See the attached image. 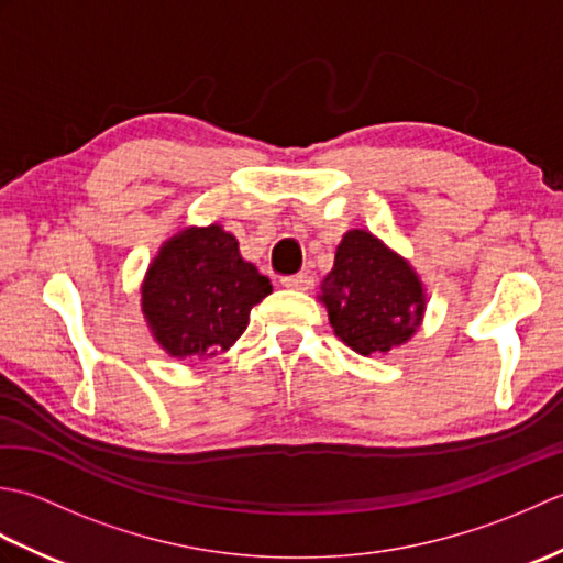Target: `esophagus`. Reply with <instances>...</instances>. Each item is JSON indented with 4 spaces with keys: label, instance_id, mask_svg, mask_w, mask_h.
Listing matches in <instances>:
<instances>
[{
    "label": "esophagus",
    "instance_id": "1",
    "mask_svg": "<svg viewBox=\"0 0 563 563\" xmlns=\"http://www.w3.org/2000/svg\"><path fill=\"white\" fill-rule=\"evenodd\" d=\"M283 288L288 290H300V292H307L309 285H312V280H309L307 273H297V275H288V278H283Z\"/></svg>",
    "mask_w": 563,
    "mask_h": 563
}]
</instances>
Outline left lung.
<instances>
[{"mask_svg":"<svg viewBox=\"0 0 563 563\" xmlns=\"http://www.w3.org/2000/svg\"><path fill=\"white\" fill-rule=\"evenodd\" d=\"M317 297L333 333L365 357L411 341L426 314V288L416 268L369 230L343 234Z\"/></svg>","mask_w":563,"mask_h":563,"instance_id":"left-lung-1","label":"left lung"}]
</instances>
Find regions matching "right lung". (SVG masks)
Returning a JSON list of instances; mask_svg holds the SVG:
<instances>
[{
	"instance_id": "obj_1",
	"label": "right lung",
	"mask_w": 563,
	"mask_h": 563,
	"mask_svg": "<svg viewBox=\"0 0 563 563\" xmlns=\"http://www.w3.org/2000/svg\"><path fill=\"white\" fill-rule=\"evenodd\" d=\"M273 292L236 236L212 222L184 227L159 246L140 285L152 339L176 361H208L230 351L249 327L251 307Z\"/></svg>"
}]
</instances>
